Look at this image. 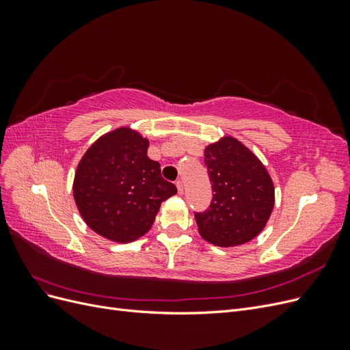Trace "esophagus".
<instances>
[{
  "label": "esophagus",
  "instance_id": "obj_1",
  "mask_svg": "<svg viewBox=\"0 0 350 350\" xmlns=\"http://www.w3.org/2000/svg\"><path fill=\"white\" fill-rule=\"evenodd\" d=\"M176 188H178V193L179 194L184 193V184H183V181H176Z\"/></svg>",
  "mask_w": 350,
  "mask_h": 350
}]
</instances>
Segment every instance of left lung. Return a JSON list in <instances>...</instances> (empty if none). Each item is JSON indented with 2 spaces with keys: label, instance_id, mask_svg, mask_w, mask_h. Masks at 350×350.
<instances>
[{
  "label": "left lung",
  "instance_id": "obj_1",
  "mask_svg": "<svg viewBox=\"0 0 350 350\" xmlns=\"http://www.w3.org/2000/svg\"><path fill=\"white\" fill-rule=\"evenodd\" d=\"M204 163L213 198L206 211L194 213L200 235L219 247H237L256 238L274 206L267 169L234 137L208 144Z\"/></svg>",
  "mask_w": 350,
  "mask_h": 350
}]
</instances>
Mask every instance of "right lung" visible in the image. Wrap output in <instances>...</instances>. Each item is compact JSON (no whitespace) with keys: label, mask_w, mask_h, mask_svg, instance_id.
<instances>
[{"label":"right lung","mask_w":350,"mask_h":350,"mask_svg":"<svg viewBox=\"0 0 350 350\" xmlns=\"http://www.w3.org/2000/svg\"><path fill=\"white\" fill-rule=\"evenodd\" d=\"M149 140L121 126L102 135L84 153L72 194L86 225L113 242H131L150 230L162 201L176 187L147 156Z\"/></svg>","instance_id":"add662e5"}]
</instances>
